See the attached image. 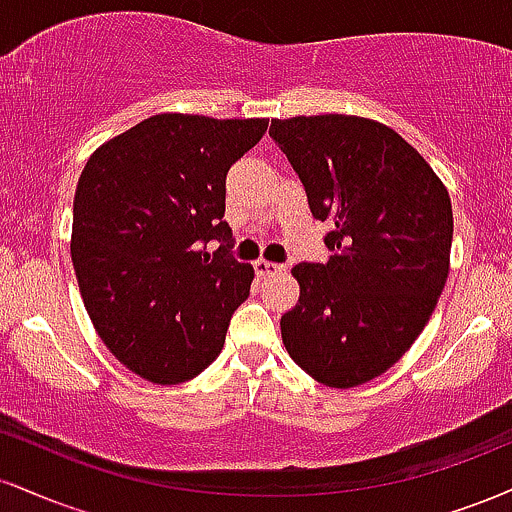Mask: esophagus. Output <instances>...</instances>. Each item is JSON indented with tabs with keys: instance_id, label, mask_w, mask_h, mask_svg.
Returning a JSON list of instances; mask_svg holds the SVG:
<instances>
[{
	"instance_id": "esophagus-1",
	"label": "esophagus",
	"mask_w": 512,
	"mask_h": 512,
	"mask_svg": "<svg viewBox=\"0 0 512 512\" xmlns=\"http://www.w3.org/2000/svg\"><path fill=\"white\" fill-rule=\"evenodd\" d=\"M255 272H257V276H262V279H267V276L286 272V267H284V264H276V262H269V260H257L255 262Z\"/></svg>"
}]
</instances>
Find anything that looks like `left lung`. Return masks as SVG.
I'll return each mask as SVG.
<instances>
[{
    "mask_svg": "<svg viewBox=\"0 0 512 512\" xmlns=\"http://www.w3.org/2000/svg\"><path fill=\"white\" fill-rule=\"evenodd\" d=\"M269 137L330 223L325 264L291 269L301 296L281 339L310 378L356 387L416 342L450 272L452 207L443 180L395 129L356 115L272 120Z\"/></svg>",
    "mask_w": 512,
    "mask_h": 512,
    "instance_id": "1",
    "label": "left lung"
}]
</instances>
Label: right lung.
<instances>
[{
  "label": "right lung",
  "mask_w": 512,
  "mask_h": 512,
  "mask_svg": "<svg viewBox=\"0 0 512 512\" xmlns=\"http://www.w3.org/2000/svg\"><path fill=\"white\" fill-rule=\"evenodd\" d=\"M267 125L161 113L98 146L81 170V298L110 354L149 383L178 385L211 366L250 296L255 269L233 260L223 221L226 173Z\"/></svg>",
  "instance_id": "right-lung-1"
}]
</instances>
